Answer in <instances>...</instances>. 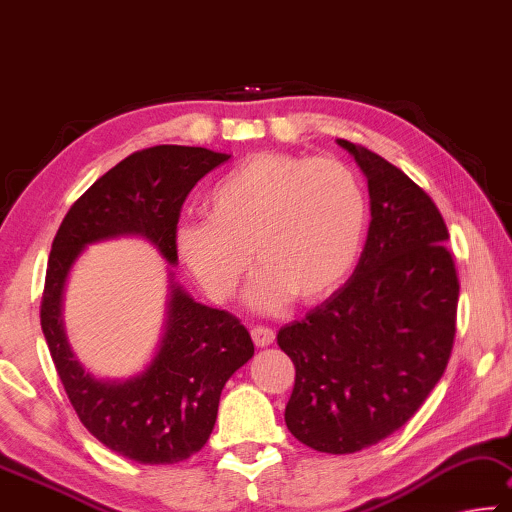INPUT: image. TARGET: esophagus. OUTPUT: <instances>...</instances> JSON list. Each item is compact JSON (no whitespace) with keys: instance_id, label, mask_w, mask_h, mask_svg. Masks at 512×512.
I'll return each mask as SVG.
<instances>
[{"instance_id":"1","label":"esophagus","mask_w":512,"mask_h":512,"mask_svg":"<svg viewBox=\"0 0 512 512\" xmlns=\"http://www.w3.org/2000/svg\"><path fill=\"white\" fill-rule=\"evenodd\" d=\"M274 338H276V335H274L270 326H254V329H251V340H254L256 347L272 345Z\"/></svg>"}]
</instances>
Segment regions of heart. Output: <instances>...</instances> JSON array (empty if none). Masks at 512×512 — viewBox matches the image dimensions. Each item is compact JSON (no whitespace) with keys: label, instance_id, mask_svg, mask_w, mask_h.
Here are the masks:
<instances>
[{"label":"heart","instance_id":"heart-1","mask_svg":"<svg viewBox=\"0 0 512 512\" xmlns=\"http://www.w3.org/2000/svg\"><path fill=\"white\" fill-rule=\"evenodd\" d=\"M206 217L177 226L183 265L208 297L229 301L254 249L263 272L251 304L276 311L292 295L313 304L345 283L365 242L367 197L345 163L261 152L215 183Z\"/></svg>","mask_w":512,"mask_h":512}]
</instances>
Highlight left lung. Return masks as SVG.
I'll list each match as a JSON object with an SVG mask.
<instances>
[{
	"instance_id": "obj_1",
	"label": "left lung",
	"mask_w": 512,
	"mask_h": 512,
	"mask_svg": "<svg viewBox=\"0 0 512 512\" xmlns=\"http://www.w3.org/2000/svg\"><path fill=\"white\" fill-rule=\"evenodd\" d=\"M372 222L351 279L281 326L295 363L286 424L324 454H356L401 429L445 374L456 338L458 272L447 224L417 183L363 145Z\"/></svg>"
}]
</instances>
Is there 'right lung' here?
I'll list each match as a JSON object with an SVG mask.
<instances>
[{"label":"right lung","mask_w":512,"mask_h":512,"mask_svg":"<svg viewBox=\"0 0 512 512\" xmlns=\"http://www.w3.org/2000/svg\"><path fill=\"white\" fill-rule=\"evenodd\" d=\"M231 156L204 147L156 145L133 152L74 201L49 251L40 326L65 395L95 438L145 465L190 458L211 435L229 376L254 356L236 315L172 290L170 320L154 363L136 379L104 383L74 360L61 326L65 276L90 242L140 233L177 263L174 233L183 201L201 177Z\"/></svg>","instance_id":"add662e5"}]
</instances>
